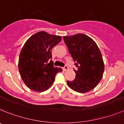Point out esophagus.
<instances>
[{
    "label": "esophagus",
    "mask_w": 124,
    "mask_h": 124,
    "mask_svg": "<svg viewBox=\"0 0 124 124\" xmlns=\"http://www.w3.org/2000/svg\"><path fill=\"white\" fill-rule=\"evenodd\" d=\"M68 69H69V67H68L67 66V65H65V66L63 68V70H64V71H66V70H67Z\"/></svg>",
    "instance_id": "34e87169"
}]
</instances>
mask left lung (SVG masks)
Returning a JSON list of instances; mask_svg holds the SVG:
<instances>
[{"label":"left lung","mask_w":124,"mask_h":124,"mask_svg":"<svg viewBox=\"0 0 124 124\" xmlns=\"http://www.w3.org/2000/svg\"><path fill=\"white\" fill-rule=\"evenodd\" d=\"M77 70L73 81H67L70 88L85 93L94 88L103 75L104 63L102 54L94 40L84 34L63 36Z\"/></svg>","instance_id":"1"}]
</instances>
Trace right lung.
<instances>
[{
	"label": "right lung",
	"instance_id": "obj_1",
	"mask_svg": "<svg viewBox=\"0 0 124 124\" xmlns=\"http://www.w3.org/2000/svg\"><path fill=\"white\" fill-rule=\"evenodd\" d=\"M62 37L45 31L32 35L25 42L18 60V70L24 84L30 90L43 92L49 89L61 68L54 67L51 50L60 43Z\"/></svg>",
	"mask_w": 124,
	"mask_h": 124
}]
</instances>
